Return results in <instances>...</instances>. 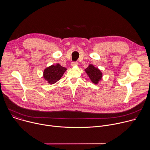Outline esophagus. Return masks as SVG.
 Here are the masks:
<instances>
[{"mask_svg":"<svg viewBox=\"0 0 150 150\" xmlns=\"http://www.w3.org/2000/svg\"><path fill=\"white\" fill-rule=\"evenodd\" d=\"M78 63L77 62H72L71 63L72 66H76V65H78Z\"/></svg>","mask_w":150,"mask_h":150,"instance_id":"1","label":"esophagus"}]
</instances>
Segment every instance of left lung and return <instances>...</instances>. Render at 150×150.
Listing matches in <instances>:
<instances>
[{"label": "left lung", "mask_w": 150, "mask_h": 150, "mask_svg": "<svg viewBox=\"0 0 150 150\" xmlns=\"http://www.w3.org/2000/svg\"><path fill=\"white\" fill-rule=\"evenodd\" d=\"M85 72H87L91 81L94 83H97L102 77V74L100 71L91 65H89L85 69Z\"/></svg>", "instance_id": "obj_1"}]
</instances>
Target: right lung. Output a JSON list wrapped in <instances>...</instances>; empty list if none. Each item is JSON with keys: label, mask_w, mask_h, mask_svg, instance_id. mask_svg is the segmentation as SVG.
<instances>
[{"label": "right lung", "mask_w": 150, "mask_h": 150, "mask_svg": "<svg viewBox=\"0 0 150 150\" xmlns=\"http://www.w3.org/2000/svg\"><path fill=\"white\" fill-rule=\"evenodd\" d=\"M66 70L67 69L65 67L60 66L59 64L52 65L44 71L43 76L49 83L53 84L61 78Z\"/></svg>", "instance_id": "right-lung-1"}]
</instances>
